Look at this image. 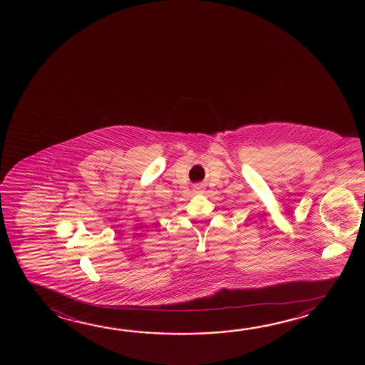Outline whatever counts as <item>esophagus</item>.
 Here are the masks:
<instances>
[{
	"instance_id": "esophagus-1",
	"label": "esophagus",
	"mask_w": 365,
	"mask_h": 365,
	"mask_svg": "<svg viewBox=\"0 0 365 365\" xmlns=\"http://www.w3.org/2000/svg\"><path fill=\"white\" fill-rule=\"evenodd\" d=\"M194 190H195V192H203V190H202V186L200 185L194 186Z\"/></svg>"
}]
</instances>
